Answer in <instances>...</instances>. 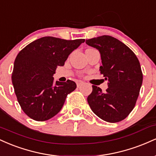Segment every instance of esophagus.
<instances>
[{
    "mask_svg": "<svg viewBox=\"0 0 156 156\" xmlns=\"http://www.w3.org/2000/svg\"><path fill=\"white\" fill-rule=\"evenodd\" d=\"M77 87H80V86L83 85V81H80V80H79V81H77Z\"/></svg>",
    "mask_w": 156,
    "mask_h": 156,
    "instance_id": "1",
    "label": "esophagus"
}]
</instances>
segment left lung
Masks as SVG:
<instances>
[{"label":"left lung","mask_w":156,"mask_h":156,"mask_svg":"<svg viewBox=\"0 0 156 156\" xmlns=\"http://www.w3.org/2000/svg\"><path fill=\"white\" fill-rule=\"evenodd\" d=\"M86 43L100 51L103 64L100 71L108 81L104 93L92 85L87 98L89 106L103 120L112 123L123 120L135 106L142 84L139 59L128 46L111 36L87 39Z\"/></svg>","instance_id":"obj_1"}]
</instances>
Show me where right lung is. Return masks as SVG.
<instances>
[{"mask_svg": "<svg viewBox=\"0 0 156 156\" xmlns=\"http://www.w3.org/2000/svg\"><path fill=\"white\" fill-rule=\"evenodd\" d=\"M85 39L66 40L44 37L21 50L14 64L12 80L17 101L27 116L36 121H45L56 115L67 94L76 83L70 80L55 82L53 74L64 66L68 55Z\"/></svg>", "mask_w": 156, "mask_h": 156, "instance_id": "obj_1", "label": "right lung"}]
</instances>
